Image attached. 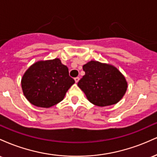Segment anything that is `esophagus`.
I'll return each instance as SVG.
<instances>
[{"mask_svg":"<svg viewBox=\"0 0 157 157\" xmlns=\"http://www.w3.org/2000/svg\"><path fill=\"white\" fill-rule=\"evenodd\" d=\"M75 82H76V83H77V82H79V80H80V77H75Z\"/></svg>","mask_w":157,"mask_h":157,"instance_id":"obj_1","label":"esophagus"}]
</instances>
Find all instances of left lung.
<instances>
[{
    "mask_svg": "<svg viewBox=\"0 0 157 157\" xmlns=\"http://www.w3.org/2000/svg\"><path fill=\"white\" fill-rule=\"evenodd\" d=\"M85 75L77 86L94 105H114L123 97L127 91L125 77L115 66L91 60L83 65Z\"/></svg>",
    "mask_w": 157,
    "mask_h": 157,
    "instance_id": "left-lung-1",
    "label": "left lung"
}]
</instances>
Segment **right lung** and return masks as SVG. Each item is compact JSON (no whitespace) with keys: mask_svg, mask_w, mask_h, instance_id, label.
<instances>
[{"mask_svg":"<svg viewBox=\"0 0 157 157\" xmlns=\"http://www.w3.org/2000/svg\"><path fill=\"white\" fill-rule=\"evenodd\" d=\"M75 80L59 58L32 64L21 79L24 96L32 105L50 108L63 100Z\"/></svg>","mask_w":157,"mask_h":157,"instance_id":"add662e5","label":"right lung"}]
</instances>
